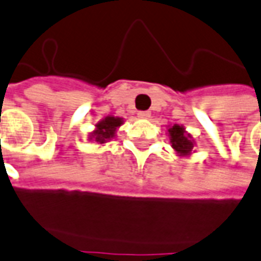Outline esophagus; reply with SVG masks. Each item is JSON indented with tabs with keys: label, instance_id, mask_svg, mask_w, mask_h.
I'll return each instance as SVG.
<instances>
[{
	"label": "esophagus",
	"instance_id": "obj_1",
	"mask_svg": "<svg viewBox=\"0 0 261 261\" xmlns=\"http://www.w3.org/2000/svg\"><path fill=\"white\" fill-rule=\"evenodd\" d=\"M137 117L141 118V120H148V118L151 117V113H149V112H139V113H137Z\"/></svg>",
	"mask_w": 261,
	"mask_h": 261
}]
</instances>
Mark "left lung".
Wrapping results in <instances>:
<instances>
[{"label": "left lung", "instance_id": "1", "mask_svg": "<svg viewBox=\"0 0 261 261\" xmlns=\"http://www.w3.org/2000/svg\"><path fill=\"white\" fill-rule=\"evenodd\" d=\"M168 137H170L171 147L174 148L176 155L180 158L191 156V153L194 152V147H195V141L183 125H171L168 128Z\"/></svg>", "mask_w": 261, "mask_h": 261}]
</instances>
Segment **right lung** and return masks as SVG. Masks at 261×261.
<instances>
[{
  "mask_svg": "<svg viewBox=\"0 0 261 261\" xmlns=\"http://www.w3.org/2000/svg\"><path fill=\"white\" fill-rule=\"evenodd\" d=\"M122 124H124V118L108 116V117H105L95 125L94 130L89 135V140L95 141V143L101 144V145L108 143L113 137H116V132Z\"/></svg>",
  "mask_w": 261,
  "mask_h": 261,
  "instance_id": "obj_1",
  "label": "right lung"
}]
</instances>
